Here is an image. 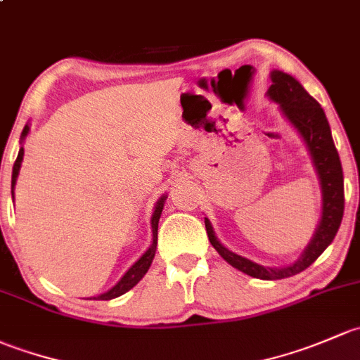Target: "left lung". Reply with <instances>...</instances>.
<instances>
[{
  "label": "left lung",
  "instance_id": "left-lung-1",
  "mask_svg": "<svg viewBox=\"0 0 360 360\" xmlns=\"http://www.w3.org/2000/svg\"><path fill=\"white\" fill-rule=\"evenodd\" d=\"M269 97L279 103L281 110L295 124V128L305 140L310 155L314 159V166L317 169L322 188V218L316 236L310 240L305 253L300 257L298 262L284 266V269H266V266L239 257V255L232 253L227 248L221 246L220 240L214 237L210 220H205V224L210 243L213 244L214 250L220 253V257L225 262H229L237 270L251 277L276 281L296 276L302 270H305L331 244L336 232H338L340 224H342L343 210H345V191H343L342 161H340L338 150L333 142L331 128L326 120L324 110L319 105L317 100L310 97L305 88L295 77L286 72H281V70H272V86L269 88Z\"/></svg>",
  "mask_w": 360,
  "mask_h": 360
}]
</instances>
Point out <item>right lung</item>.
Instances as JSON below:
<instances>
[{
    "label": "right lung",
    "mask_w": 360,
    "mask_h": 360,
    "mask_svg": "<svg viewBox=\"0 0 360 360\" xmlns=\"http://www.w3.org/2000/svg\"><path fill=\"white\" fill-rule=\"evenodd\" d=\"M27 133H29V126H25L24 131H22V139H25V135H27ZM22 158H24V149H22V147H20L17 159H15L13 172H12V195H13L15 181H17L18 169H20ZM165 199H166V195H162V198L158 201V205H155V210H154V214H153V244H150L149 250H147L146 255H143V257L140 258V260L136 262L135 265H133L131 269H129L128 272L124 274L123 279H121L120 283H117L116 286L112 288V290H109V291L103 292V295H100V296H94V300H112V298H117V296L124 295L126 291L131 290V288L135 286V284L139 283V281L142 279L143 276H146V272H147V270H149L150 263H153V258H154V255H155V246H158V224H159V217H161L162 206H165Z\"/></svg>",
    "instance_id": "obj_1"
}]
</instances>
